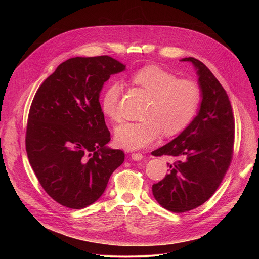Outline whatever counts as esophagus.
Returning <instances> with one entry per match:
<instances>
[{"label": "esophagus", "instance_id": "obj_1", "mask_svg": "<svg viewBox=\"0 0 259 259\" xmlns=\"http://www.w3.org/2000/svg\"><path fill=\"white\" fill-rule=\"evenodd\" d=\"M131 157H132V159H133L134 161H141V160L143 159V156H142V154H140V153H134V154L131 155Z\"/></svg>", "mask_w": 259, "mask_h": 259}]
</instances>
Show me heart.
<instances>
[{
  "label": "heart",
  "instance_id": "1",
  "mask_svg": "<svg viewBox=\"0 0 259 259\" xmlns=\"http://www.w3.org/2000/svg\"><path fill=\"white\" fill-rule=\"evenodd\" d=\"M133 83L151 97L142 119L143 122H126L116 128L115 137L126 150H138L156 141L161 132L166 136L178 134L194 119L201 101L199 86L190 80H178L174 73L156 65L136 70ZM122 86L109 84L101 97L103 114L112 121L122 118L120 101Z\"/></svg>",
  "mask_w": 259,
  "mask_h": 259
}]
</instances>
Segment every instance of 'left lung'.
I'll return each instance as SVG.
<instances>
[{"label": "left lung", "mask_w": 259, "mask_h": 259, "mask_svg": "<svg viewBox=\"0 0 259 259\" xmlns=\"http://www.w3.org/2000/svg\"><path fill=\"white\" fill-rule=\"evenodd\" d=\"M197 69L202 101L198 115L176 138L153 156H169V172L153 184V195L165 209L181 213L212 197L233 159L235 120L229 96L211 70L194 57L182 58Z\"/></svg>", "instance_id": "obj_1"}]
</instances>
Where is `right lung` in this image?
<instances>
[{
    "label": "right lung",
    "mask_w": 259,
    "mask_h": 259,
    "mask_svg": "<svg viewBox=\"0 0 259 259\" xmlns=\"http://www.w3.org/2000/svg\"><path fill=\"white\" fill-rule=\"evenodd\" d=\"M126 65L107 55L62 62L36 91L28 113L25 149L45 192L60 205L82 209L97 201L123 164L121 150L105 146L110 133L99 93Z\"/></svg>",
    "instance_id": "add662e5"
}]
</instances>
